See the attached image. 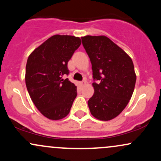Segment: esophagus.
I'll return each instance as SVG.
<instances>
[{
    "label": "esophagus",
    "instance_id": "1",
    "mask_svg": "<svg viewBox=\"0 0 161 161\" xmlns=\"http://www.w3.org/2000/svg\"><path fill=\"white\" fill-rule=\"evenodd\" d=\"M86 83V81L84 80V81H82V82H80V85H81V86H83V85H85Z\"/></svg>",
    "mask_w": 161,
    "mask_h": 161
}]
</instances>
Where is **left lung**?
Segmentation results:
<instances>
[{
  "label": "left lung",
  "instance_id": "8db88e82",
  "mask_svg": "<svg viewBox=\"0 0 161 161\" xmlns=\"http://www.w3.org/2000/svg\"><path fill=\"white\" fill-rule=\"evenodd\" d=\"M82 45L92 63L95 92L88 100L92 115L108 121L124 110L136 82L131 57L104 36L82 37Z\"/></svg>",
  "mask_w": 161,
  "mask_h": 161
}]
</instances>
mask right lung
I'll list each match as a JSON object with an SVG mask.
<instances>
[{"mask_svg":"<svg viewBox=\"0 0 161 161\" xmlns=\"http://www.w3.org/2000/svg\"><path fill=\"white\" fill-rule=\"evenodd\" d=\"M81 45L79 37L55 35L31 53L25 66V85L35 106L47 119L58 120L69 114L77 95L69 79L68 61Z\"/></svg>","mask_w":161,"mask_h":161,"instance_id":"1","label":"right lung"}]
</instances>
